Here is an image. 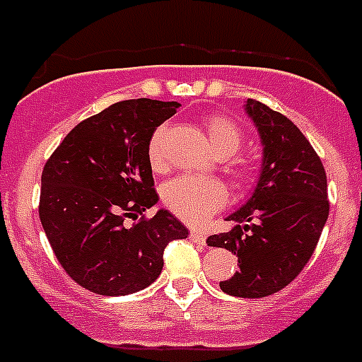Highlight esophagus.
Masks as SVG:
<instances>
[{"label":"esophagus","mask_w":362,"mask_h":362,"mask_svg":"<svg viewBox=\"0 0 362 362\" xmlns=\"http://www.w3.org/2000/svg\"><path fill=\"white\" fill-rule=\"evenodd\" d=\"M190 238L194 242H197V244H204V242H206V235H204V231L201 230H192Z\"/></svg>","instance_id":"1"}]
</instances>
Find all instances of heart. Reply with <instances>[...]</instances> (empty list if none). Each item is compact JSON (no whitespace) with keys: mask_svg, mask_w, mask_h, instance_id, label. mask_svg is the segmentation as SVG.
Returning <instances> with one entry per match:
<instances>
[{"mask_svg":"<svg viewBox=\"0 0 362 362\" xmlns=\"http://www.w3.org/2000/svg\"><path fill=\"white\" fill-rule=\"evenodd\" d=\"M167 127L159 125L152 132L147 145L148 163L154 170L165 167L163 138ZM208 144L218 158H230L240 148L242 131L233 120L226 116L214 115L204 118ZM235 181L246 185L251 179L247 165L237 163L233 168ZM163 203L179 218L190 224H201L210 218L215 211L222 210L228 203V188L214 177H195V175H179L163 187Z\"/></svg>","mask_w":362,"mask_h":362,"instance_id":"b5f03b06","label":"heart"}]
</instances>
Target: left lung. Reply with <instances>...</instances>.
Wrapping results in <instances>:
<instances>
[{"instance_id": "1", "label": "left lung", "mask_w": 362, "mask_h": 362, "mask_svg": "<svg viewBox=\"0 0 362 362\" xmlns=\"http://www.w3.org/2000/svg\"><path fill=\"white\" fill-rule=\"evenodd\" d=\"M246 111L264 145L260 179L250 201L228 217L235 226L206 242L238 258L237 273L218 284L224 293L264 298L289 285L307 265L330 203L323 163L303 132L253 98Z\"/></svg>"}]
</instances>
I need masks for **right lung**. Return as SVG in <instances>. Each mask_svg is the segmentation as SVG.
I'll return each mask as SVG.
<instances>
[{
	"mask_svg": "<svg viewBox=\"0 0 362 362\" xmlns=\"http://www.w3.org/2000/svg\"><path fill=\"white\" fill-rule=\"evenodd\" d=\"M177 102H116L69 131L46 161L39 217L62 269L102 296L145 289L163 269V251L188 230L158 203L147 145Z\"/></svg>",
	"mask_w": 362,
	"mask_h": 362,
	"instance_id": "add662e5",
	"label": "right lung"
}]
</instances>
